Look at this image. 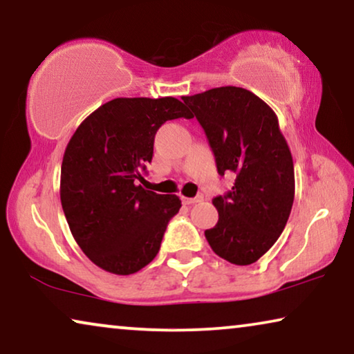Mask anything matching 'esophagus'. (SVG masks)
Listing matches in <instances>:
<instances>
[{
    "label": "esophagus",
    "instance_id": "esophagus-1",
    "mask_svg": "<svg viewBox=\"0 0 354 354\" xmlns=\"http://www.w3.org/2000/svg\"><path fill=\"white\" fill-rule=\"evenodd\" d=\"M202 200H203L202 195H197V197H183V203L184 205H192V203L202 202Z\"/></svg>",
    "mask_w": 354,
    "mask_h": 354
}]
</instances>
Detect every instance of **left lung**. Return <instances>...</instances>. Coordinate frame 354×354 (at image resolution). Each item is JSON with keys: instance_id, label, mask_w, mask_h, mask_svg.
Instances as JSON below:
<instances>
[{"instance_id": "obj_1", "label": "left lung", "mask_w": 354, "mask_h": 354, "mask_svg": "<svg viewBox=\"0 0 354 354\" xmlns=\"http://www.w3.org/2000/svg\"><path fill=\"white\" fill-rule=\"evenodd\" d=\"M183 100L207 133L219 175H236L232 191L213 198L219 219L205 236L219 257L250 266L275 245L294 202L292 156L275 111L234 86Z\"/></svg>"}]
</instances>
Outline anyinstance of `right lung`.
<instances>
[{"label":"right lung","mask_w":354,"mask_h":354,"mask_svg":"<svg viewBox=\"0 0 354 354\" xmlns=\"http://www.w3.org/2000/svg\"><path fill=\"white\" fill-rule=\"evenodd\" d=\"M179 118L194 115L178 98H114L87 115L66 146L63 213L79 248L103 270L131 275L146 267L181 208L178 195L138 184L159 127Z\"/></svg>","instance_id":"1"}]
</instances>
